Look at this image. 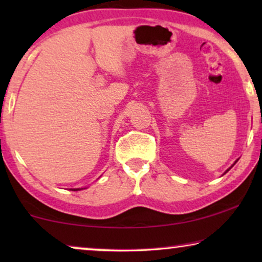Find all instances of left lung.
I'll return each mask as SVG.
<instances>
[{"label": "left lung", "mask_w": 262, "mask_h": 262, "mask_svg": "<svg viewBox=\"0 0 262 262\" xmlns=\"http://www.w3.org/2000/svg\"><path fill=\"white\" fill-rule=\"evenodd\" d=\"M236 162H237V161H236ZM234 164H235V163H234ZM229 169H230V168H229ZM229 169H228V170H229ZM228 170H227V171H228Z\"/></svg>", "instance_id": "8db88e82"}]
</instances>
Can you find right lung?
<instances>
[{
  "instance_id": "1",
  "label": "right lung",
  "mask_w": 262,
  "mask_h": 262,
  "mask_svg": "<svg viewBox=\"0 0 262 262\" xmlns=\"http://www.w3.org/2000/svg\"><path fill=\"white\" fill-rule=\"evenodd\" d=\"M78 189H80V188H76V189H73V191H78Z\"/></svg>"
}]
</instances>
